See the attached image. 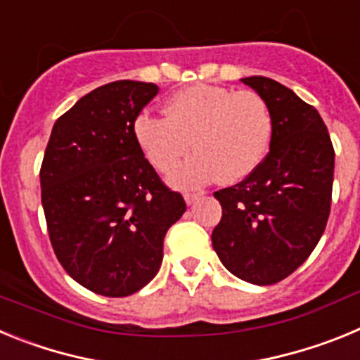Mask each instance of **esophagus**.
<instances>
[{"instance_id":"obj_1","label":"esophagus","mask_w":360,"mask_h":360,"mask_svg":"<svg viewBox=\"0 0 360 360\" xmlns=\"http://www.w3.org/2000/svg\"><path fill=\"white\" fill-rule=\"evenodd\" d=\"M200 196H202V195H200V193H187V195L184 196V200H186L187 205H191V203H195L196 200L200 198Z\"/></svg>"}]
</instances>
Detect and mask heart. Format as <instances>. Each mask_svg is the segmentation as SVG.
Here are the masks:
<instances>
[{"mask_svg":"<svg viewBox=\"0 0 360 360\" xmlns=\"http://www.w3.org/2000/svg\"><path fill=\"white\" fill-rule=\"evenodd\" d=\"M274 133V119L265 98L214 84H195L165 103V117L141 113L133 135L149 164L167 173L195 149L169 176L178 189H195L218 176L236 184L262 165Z\"/></svg>","mask_w":360,"mask_h":360,"instance_id":"b5f03b06","label":"heart"}]
</instances>
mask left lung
Wrapping results in <instances>:
<instances>
[{
    "label": "left lung",
    "mask_w": 360,
    "mask_h": 360,
    "mask_svg": "<svg viewBox=\"0 0 360 360\" xmlns=\"http://www.w3.org/2000/svg\"><path fill=\"white\" fill-rule=\"evenodd\" d=\"M265 98L274 133L265 160L243 182L216 191L221 219L212 231L219 262L252 285H274L307 262L330 216L333 153L317 110L287 86L245 77Z\"/></svg>",
    "instance_id": "obj_1"
}]
</instances>
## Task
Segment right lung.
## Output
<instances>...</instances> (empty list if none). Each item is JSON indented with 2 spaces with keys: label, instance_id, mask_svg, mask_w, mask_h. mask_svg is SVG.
<instances>
[{
  "label": "right lung",
  "instance_id": "obj_1",
  "mask_svg": "<svg viewBox=\"0 0 360 360\" xmlns=\"http://www.w3.org/2000/svg\"><path fill=\"white\" fill-rule=\"evenodd\" d=\"M158 86L115 81L56 120L41 165V202L53 252L79 285L106 297L146 287L162 265L165 232L186 212L133 135Z\"/></svg>",
  "mask_w": 360,
  "mask_h": 360
}]
</instances>
